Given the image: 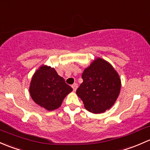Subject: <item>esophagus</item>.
Here are the masks:
<instances>
[{
    "label": "esophagus",
    "instance_id": "1",
    "mask_svg": "<svg viewBox=\"0 0 150 150\" xmlns=\"http://www.w3.org/2000/svg\"><path fill=\"white\" fill-rule=\"evenodd\" d=\"M71 86H72V88H73V90L76 91V89H77V86H78V84H77L76 83H74V84H72Z\"/></svg>",
    "mask_w": 150,
    "mask_h": 150
}]
</instances>
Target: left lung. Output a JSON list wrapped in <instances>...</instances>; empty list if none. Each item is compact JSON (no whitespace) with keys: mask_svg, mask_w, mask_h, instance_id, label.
I'll return each instance as SVG.
<instances>
[{"mask_svg":"<svg viewBox=\"0 0 150 150\" xmlns=\"http://www.w3.org/2000/svg\"><path fill=\"white\" fill-rule=\"evenodd\" d=\"M83 82L76 94L84 108L92 113H101L116 101L121 82L119 75L108 61L98 58L83 72Z\"/></svg>","mask_w":150,"mask_h":150,"instance_id":"8db88e82","label":"left lung"}]
</instances>
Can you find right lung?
Wrapping results in <instances>:
<instances>
[{"mask_svg": "<svg viewBox=\"0 0 150 150\" xmlns=\"http://www.w3.org/2000/svg\"><path fill=\"white\" fill-rule=\"evenodd\" d=\"M72 90L55 69L44 65L34 74L29 86L32 100L49 111L58 108L65 97Z\"/></svg>", "mask_w": 150, "mask_h": 150, "instance_id": "right-lung-1", "label": "right lung"}]
</instances>
